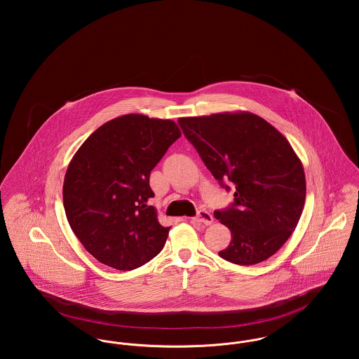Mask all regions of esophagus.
<instances>
[{"mask_svg":"<svg viewBox=\"0 0 359 359\" xmlns=\"http://www.w3.org/2000/svg\"><path fill=\"white\" fill-rule=\"evenodd\" d=\"M192 221H194V222L203 223L205 226H208V224H211V223L214 222V218H212V215H211L208 211L201 210V211L198 212V215H196L195 218H192Z\"/></svg>","mask_w":359,"mask_h":359,"instance_id":"esophagus-1","label":"esophagus"}]
</instances>
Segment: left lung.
Instances as JSON below:
<instances>
[{"instance_id": "1", "label": "left lung", "mask_w": 359, "mask_h": 359, "mask_svg": "<svg viewBox=\"0 0 359 359\" xmlns=\"http://www.w3.org/2000/svg\"><path fill=\"white\" fill-rule=\"evenodd\" d=\"M184 136L223 184H234V203L214 215L229 227L230 245L218 255L255 265L288 241L306 202L304 168L269 122L249 111L179 118Z\"/></svg>"}]
</instances>
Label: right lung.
<instances>
[{
	"label": "right lung",
	"mask_w": 359,
	"mask_h": 359,
	"mask_svg": "<svg viewBox=\"0 0 359 359\" xmlns=\"http://www.w3.org/2000/svg\"><path fill=\"white\" fill-rule=\"evenodd\" d=\"M182 136L171 120L125 114L90 135L69 161L63 205L74 234L100 262L132 271L157 256L171 227L158 223L151 171Z\"/></svg>",
	"instance_id": "1"
}]
</instances>
